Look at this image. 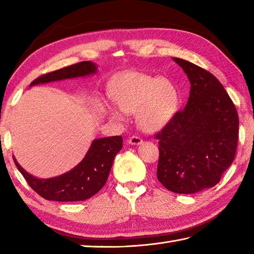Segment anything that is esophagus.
Segmentation results:
<instances>
[{
  "label": "esophagus",
  "instance_id": "1",
  "mask_svg": "<svg viewBox=\"0 0 254 254\" xmlns=\"http://www.w3.org/2000/svg\"><path fill=\"white\" fill-rule=\"evenodd\" d=\"M127 142H128V144H131V145H139V144L143 143V139L137 135H133L127 139Z\"/></svg>",
  "mask_w": 254,
  "mask_h": 254
}]
</instances>
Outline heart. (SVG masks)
Wrapping results in <instances>:
<instances>
[{"instance_id": "heart-1", "label": "heart", "mask_w": 254, "mask_h": 254, "mask_svg": "<svg viewBox=\"0 0 254 254\" xmlns=\"http://www.w3.org/2000/svg\"><path fill=\"white\" fill-rule=\"evenodd\" d=\"M112 96L122 110L110 107L111 116L120 119L122 111H136L138 127L148 132L164 127L179 108V93L170 79L141 72H127L117 77Z\"/></svg>"}]
</instances>
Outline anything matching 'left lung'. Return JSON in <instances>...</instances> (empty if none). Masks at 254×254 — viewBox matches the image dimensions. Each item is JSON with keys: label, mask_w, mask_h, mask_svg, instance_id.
I'll return each instance as SVG.
<instances>
[{"label": "left lung", "mask_w": 254, "mask_h": 254, "mask_svg": "<svg viewBox=\"0 0 254 254\" xmlns=\"http://www.w3.org/2000/svg\"><path fill=\"white\" fill-rule=\"evenodd\" d=\"M191 83L185 109L155 137L158 139L157 178L169 191L190 194L212 188L233 164L239 118L219 80L195 64L174 58Z\"/></svg>", "instance_id": "8db88e82"}]
</instances>
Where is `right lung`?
I'll list each match as a JSON object with an SVG mask.
<instances>
[{
    "label": "right lung",
    "instance_id": "1",
    "mask_svg": "<svg viewBox=\"0 0 254 254\" xmlns=\"http://www.w3.org/2000/svg\"><path fill=\"white\" fill-rule=\"evenodd\" d=\"M96 72V65L83 61L57 71L41 75L32 80L30 86L55 80L86 76ZM121 136L95 139L80 163L66 174L50 179H38L26 172L13 157L17 169L29 187L41 197L49 201L75 202L84 201L98 192L105 186L112 167L113 159L122 148Z\"/></svg>",
    "mask_w": 254,
    "mask_h": 254
}]
</instances>
